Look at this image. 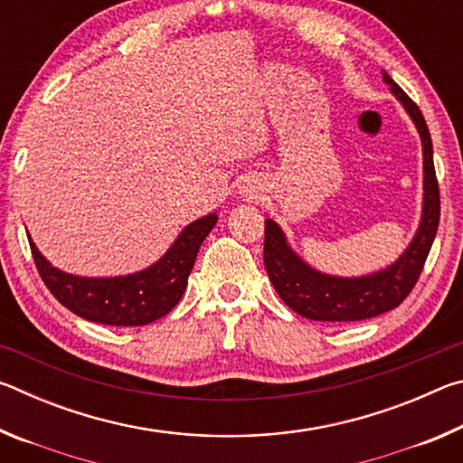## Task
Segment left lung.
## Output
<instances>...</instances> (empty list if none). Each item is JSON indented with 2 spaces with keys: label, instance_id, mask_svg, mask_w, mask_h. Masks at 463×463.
Masks as SVG:
<instances>
[{
  "label": "left lung",
  "instance_id": "1",
  "mask_svg": "<svg viewBox=\"0 0 463 463\" xmlns=\"http://www.w3.org/2000/svg\"><path fill=\"white\" fill-rule=\"evenodd\" d=\"M383 80L392 85V93L402 101L406 112L411 114L422 138V163H425V203H422V221L417 237L404 255L388 269L367 278L343 279L323 276L310 269L300 257L288 247L279 226L273 221H265V245L263 263L268 269L273 288L289 308L300 317L326 323H349V320H365L383 315L392 308L401 307L404 298L412 292L414 284L425 268L427 255L441 214L439 200V184L433 165V143L422 118L419 106L406 96L401 85L383 73Z\"/></svg>",
  "mask_w": 463,
  "mask_h": 463
}]
</instances>
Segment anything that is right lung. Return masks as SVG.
<instances>
[{"label":"right lung","instance_id":"obj_1","mask_svg":"<svg viewBox=\"0 0 463 463\" xmlns=\"http://www.w3.org/2000/svg\"><path fill=\"white\" fill-rule=\"evenodd\" d=\"M214 224L216 214H208L185 226L174 247L153 268L124 278L69 276L44 260L33 239L28 242L44 286L62 307L91 323L140 326L165 317L179 302L202 241Z\"/></svg>","mask_w":463,"mask_h":463}]
</instances>
